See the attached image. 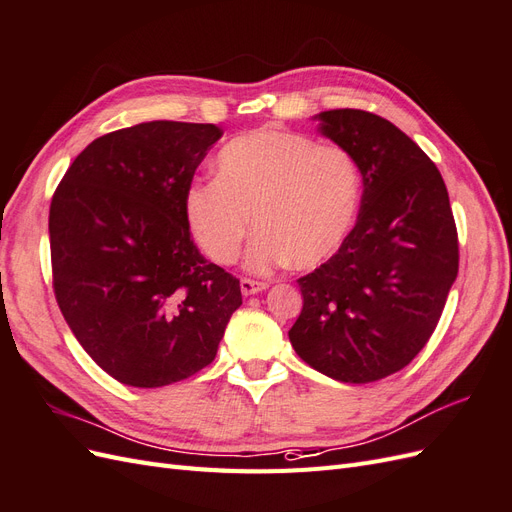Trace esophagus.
Returning a JSON list of instances; mask_svg holds the SVG:
<instances>
[{
    "label": "esophagus",
    "mask_w": 512,
    "mask_h": 512,
    "mask_svg": "<svg viewBox=\"0 0 512 512\" xmlns=\"http://www.w3.org/2000/svg\"><path fill=\"white\" fill-rule=\"evenodd\" d=\"M262 290H267V282H256V280H250V277H243L241 280V292L245 297H250V294L262 292Z\"/></svg>",
    "instance_id": "obj_1"
}]
</instances>
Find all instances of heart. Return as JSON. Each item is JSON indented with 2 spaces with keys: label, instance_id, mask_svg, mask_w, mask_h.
<instances>
[{
  "label": "heart",
  "instance_id": "1",
  "mask_svg": "<svg viewBox=\"0 0 512 512\" xmlns=\"http://www.w3.org/2000/svg\"><path fill=\"white\" fill-rule=\"evenodd\" d=\"M361 196V168L348 149L258 128L220 149L215 181L192 185L185 215L194 239L218 265L239 258L256 226L247 254L252 271L271 273L288 262L316 269L342 250Z\"/></svg>",
  "mask_w": 512,
  "mask_h": 512
}]
</instances>
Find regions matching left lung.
Listing matches in <instances>:
<instances>
[{
  "mask_svg": "<svg viewBox=\"0 0 512 512\" xmlns=\"http://www.w3.org/2000/svg\"><path fill=\"white\" fill-rule=\"evenodd\" d=\"M316 117L359 162L363 196L342 250L297 280L288 337L320 374L367 384L404 369L436 331L459 271L457 226L438 166L391 121L359 108Z\"/></svg>",
  "mask_w": 512,
  "mask_h": 512,
  "instance_id": "8db88e82",
  "label": "left lung"
}]
</instances>
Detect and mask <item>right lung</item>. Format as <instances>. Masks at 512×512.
<instances>
[{
	"mask_svg": "<svg viewBox=\"0 0 512 512\" xmlns=\"http://www.w3.org/2000/svg\"><path fill=\"white\" fill-rule=\"evenodd\" d=\"M224 132L149 121L104 134L51 200L53 290L68 327L108 376L158 389L218 352L241 305L237 277L192 241L185 196Z\"/></svg>",
	"mask_w": 512,
	"mask_h": 512,
	"instance_id": "obj_1",
	"label": "right lung"
}]
</instances>
